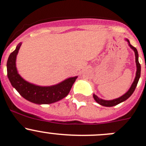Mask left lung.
Listing matches in <instances>:
<instances>
[{
    "label": "left lung",
    "instance_id": "left-lung-1",
    "mask_svg": "<svg viewBox=\"0 0 146 146\" xmlns=\"http://www.w3.org/2000/svg\"><path fill=\"white\" fill-rule=\"evenodd\" d=\"M126 41L128 43V45L135 52V63H136V67H137V71H136V74H135V80L133 81V84H132L131 87H130V89L128 90V91L126 93H125L123 96L120 97L118 98H116V99L112 100H105L100 99V98H98L97 95H95V94L93 95V98L95 99V100L98 102V104H100V105H102V106L105 107H112L115 106V105H117L118 104L121 103V102H124L126 100L128 99L130 96L132 95V94L133 93V92L135 90V87H136L137 84H138V80H139L140 77H141V64H140L139 62H138V51H137L136 48H135L134 46L131 45L130 44V41H129L128 39L125 38Z\"/></svg>",
    "mask_w": 146,
    "mask_h": 146
}]
</instances>
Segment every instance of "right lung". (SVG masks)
Returning <instances> with one entry per match:
<instances>
[{
	"instance_id": "obj_1",
	"label": "right lung",
	"mask_w": 146,
	"mask_h": 146,
	"mask_svg": "<svg viewBox=\"0 0 146 146\" xmlns=\"http://www.w3.org/2000/svg\"><path fill=\"white\" fill-rule=\"evenodd\" d=\"M21 46V43H19L16 49L10 54L7 62V75L13 87L23 98L38 105L54 103L67 96L77 76L69 77L55 85L46 87L36 85L21 77L16 64V56Z\"/></svg>"
}]
</instances>
